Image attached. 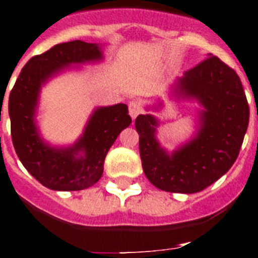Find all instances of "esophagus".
<instances>
[{
    "label": "esophagus",
    "instance_id": "34e87169",
    "mask_svg": "<svg viewBox=\"0 0 258 258\" xmlns=\"http://www.w3.org/2000/svg\"><path fill=\"white\" fill-rule=\"evenodd\" d=\"M128 109H130V115H131L132 119H135L136 116L142 113V106H140V104H139L136 100H131V101L128 102Z\"/></svg>",
    "mask_w": 258,
    "mask_h": 258
}]
</instances>
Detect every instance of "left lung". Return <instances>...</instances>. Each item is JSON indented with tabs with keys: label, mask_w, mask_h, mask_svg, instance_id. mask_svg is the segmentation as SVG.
<instances>
[{
	"label": "left lung",
	"mask_w": 258,
	"mask_h": 258,
	"mask_svg": "<svg viewBox=\"0 0 258 258\" xmlns=\"http://www.w3.org/2000/svg\"><path fill=\"white\" fill-rule=\"evenodd\" d=\"M178 92L204 106L197 135L169 156L156 140V118L140 114L135 120L140 158L148 180L157 188L196 194L218 180L236 161L249 106L234 69L212 54L185 71L178 80Z\"/></svg>",
	"instance_id": "obj_1"
}]
</instances>
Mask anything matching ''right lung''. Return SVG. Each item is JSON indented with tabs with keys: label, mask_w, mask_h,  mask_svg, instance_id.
Segmentation results:
<instances>
[{
	"label": "right lung",
	"mask_w": 258,
	"mask_h": 258,
	"mask_svg": "<svg viewBox=\"0 0 258 258\" xmlns=\"http://www.w3.org/2000/svg\"><path fill=\"white\" fill-rule=\"evenodd\" d=\"M96 44L75 40L54 45L24 64L9 96L11 140L23 166L42 185L54 191H80L97 183L104 172L107 151L122 130L131 124L126 104L100 107L75 145L50 148L44 144L33 122L40 87L71 63L101 59ZM84 151L78 159L76 154Z\"/></svg>",
	"instance_id": "1"
}]
</instances>
